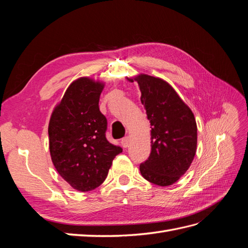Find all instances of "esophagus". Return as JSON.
Here are the masks:
<instances>
[{
  "label": "esophagus",
  "instance_id": "1",
  "mask_svg": "<svg viewBox=\"0 0 248 248\" xmlns=\"http://www.w3.org/2000/svg\"><path fill=\"white\" fill-rule=\"evenodd\" d=\"M121 144H122V146H123L124 148L128 147V145H129V138H128V137L123 138V139L121 140Z\"/></svg>",
  "mask_w": 248,
  "mask_h": 248
}]
</instances>
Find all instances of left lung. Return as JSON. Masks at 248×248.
Instances as JSON below:
<instances>
[{"label": "left lung", "mask_w": 248, "mask_h": 248, "mask_svg": "<svg viewBox=\"0 0 248 248\" xmlns=\"http://www.w3.org/2000/svg\"><path fill=\"white\" fill-rule=\"evenodd\" d=\"M128 79L138 81L140 101L151 123V153L140 163V174L158 186L174 184L189 169L196 155V119L166 80L147 74Z\"/></svg>", "instance_id": "left-lung-1"}]
</instances>
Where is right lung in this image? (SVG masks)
I'll list each match as a JSON object with an SVG mask.
<instances>
[{"instance_id": "right-lung-1", "label": "right lung", "mask_w": 248, "mask_h": 248, "mask_svg": "<svg viewBox=\"0 0 248 248\" xmlns=\"http://www.w3.org/2000/svg\"><path fill=\"white\" fill-rule=\"evenodd\" d=\"M103 87L89 78L74 80L48 124L52 163L59 175L81 192L100 186L112 160L122 152L106 138L108 121L98 106Z\"/></svg>"}]
</instances>
